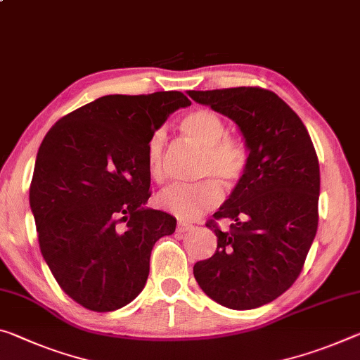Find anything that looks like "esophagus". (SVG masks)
<instances>
[{"instance_id": "1", "label": "esophagus", "mask_w": 360, "mask_h": 360, "mask_svg": "<svg viewBox=\"0 0 360 360\" xmlns=\"http://www.w3.org/2000/svg\"><path fill=\"white\" fill-rule=\"evenodd\" d=\"M192 227H193V226L189 224V222L179 221V222H178V227H176V231H178V232H187V231H191Z\"/></svg>"}]
</instances>
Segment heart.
I'll return each instance as SVG.
<instances>
[{"mask_svg":"<svg viewBox=\"0 0 360 360\" xmlns=\"http://www.w3.org/2000/svg\"><path fill=\"white\" fill-rule=\"evenodd\" d=\"M179 129L186 139L203 149L198 174L214 176L226 184L242 178L248 165V150L240 139L226 134L227 127L218 113L197 108L181 120ZM165 139V129L158 128L147 142V167L155 181L163 179ZM221 200V186L213 178L169 186L157 197L160 207L179 219H197L205 211L218 207Z\"/></svg>","mask_w":360,"mask_h":360,"instance_id":"b5f03b06","label":"heart"}]
</instances>
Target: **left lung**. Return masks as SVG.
Returning a JSON list of instances; mask_svg holds the SVG:
<instances>
[{
	"label": "left lung",
	"instance_id": "1",
	"mask_svg": "<svg viewBox=\"0 0 360 360\" xmlns=\"http://www.w3.org/2000/svg\"><path fill=\"white\" fill-rule=\"evenodd\" d=\"M198 104L229 117L248 149L247 169L213 214L231 219L207 227L218 248L193 266L211 300L229 309H255L278 298L303 269L319 222L321 171L301 118L269 89L240 86L187 91Z\"/></svg>",
	"mask_w": 360,
	"mask_h": 360
}]
</instances>
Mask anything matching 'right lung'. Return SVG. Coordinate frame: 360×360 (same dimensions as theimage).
I'll return each instance as SVG.
<instances>
[{"mask_svg":"<svg viewBox=\"0 0 360 360\" xmlns=\"http://www.w3.org/2000/svg\"><path fill=\"white\" fill-rule=\"evenodd\" d=\"M191 101L179 91L102 96L60 118L38 149L30 208L39 250L60 288L89 311L131 303L173 216L146 208L147 142Z\"/></svg>","mask_w":360,"mask_h":360,"instance_id":"obj_1","label":"right lung"}]
</instances>
